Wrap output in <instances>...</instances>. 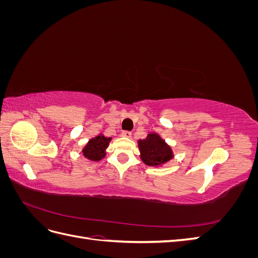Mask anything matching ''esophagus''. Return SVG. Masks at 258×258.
Instances as JSON below:
<instances>
[{"label":"esophagus","mask_w":258,"mask_h":258,"mask_svg":"<svg viewBox=\"0 0 258 258\" xmlns=\"http://www.w3.org/2000/svg\"><path fill=\"white\" fill-rule=\"evenodd\" d=\"M121 136H122V137H124V138H131L132 134H131L130 131L124 130V131H122V132H121Z\"/></svg>","instance_id":"1"}]
</instances>
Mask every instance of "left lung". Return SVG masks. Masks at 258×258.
I'll list each match as a JSON object with an SVG mask.
<instances>
[{"instance_id": "left-lung-1", "label": "left lung", "mask_w": 258, "mask_h": 258, "mask_svg": "<svg viewBox=\"0 0 258 258\" xmlns=\"http://www.w3.org/2000/svg\"><path fill=\"white\" fill-rule=\"evenodd\" d=\"M141 159L147 166L157 167L173 158L171 147L157 134H150L144 140H139Z\"/></svg>"}]
</instances>
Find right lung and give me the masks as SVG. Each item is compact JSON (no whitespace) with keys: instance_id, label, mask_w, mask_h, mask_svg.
Instances as JSON below:
<instances>
[{"instance_id":"1","label":"right lung","mask_w":258,"mask_h":258,"mask_svg":"<svg viewBox=\"0 0 258 258\" xmlns=\"http://www.w3.org/2000/svg\"><path fill=\"white\" fill-rule=\"evenodd\" d=\"M111 141V138H106L100 135L89 140V142L84 147L83 155L86 158L92 161H99L105 156V150Z\"/></svg>"}]
</instances>
